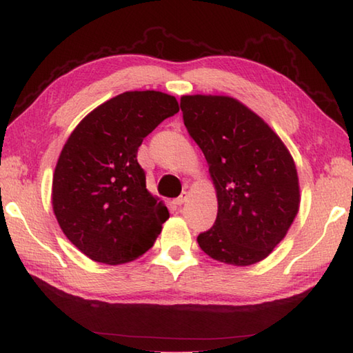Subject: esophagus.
<instances>
[{
  "label": "esophagus",
  "mask_w": 353,
  "mask_h": 353,
  "mask_svg": "<svg viewBox=\"0 0 353 353\" xmlns=\"http://www.w3.org/2000/svg\"><path fill=\"white\" fill-rule=\"evenodd\" d=\"M185 199H188V192H183L181 195H179L178 198H175V204L176 205H181V204H184Z\"/></svg>",
  "instance_id": "esophagus-1"
}]
</instances>
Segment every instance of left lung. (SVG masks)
Wrapping results in <instances>:
<instances>
[{
  "mask_svg": "<svg viewBox=\"0 0 353 353\" xmlns=\"http://www.w3.org/2000/svg\"><path fill=\"white\" fill-rule=\"evenodd\" d=\"M184 125L209 163L218 215L196 241L225 264L261 261L288 234L300 208L295 163L278 135L234 98H181Z\"/></svg>",
  "mask_w": 353,
  "mask_h": 353,
  "instance_id": "left-lung-1",
  "label": "left lung"
}]
</instances>
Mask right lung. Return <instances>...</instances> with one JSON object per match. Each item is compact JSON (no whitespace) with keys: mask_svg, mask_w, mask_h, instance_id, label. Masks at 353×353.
Listing matches in <instances>:
<instances>
[{"mask_svg":"<svg viewBox=\"0 0 353 353\" xmlns=\"http://www.w3.org/2000/svg\"><path fill=\"white\" fill-rule=\"evenodd\" d=\"M175 97L124 92L90 112L58 158L52 204L59 228L90 259L128 263L154 245L169 210L145 189L143 139L178 114Z\"/></svg>","mask_w":353,"mask_h":353,"instance_id":"add662e5","label":"right lung"}]
</instances>
